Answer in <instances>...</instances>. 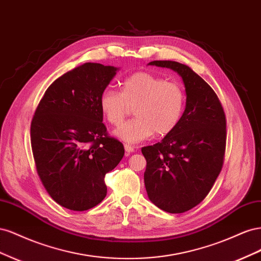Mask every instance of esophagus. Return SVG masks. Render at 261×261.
<instances>
[{"label":"esophagus","instance_id":"obj_1","mask_svg":"<svg viewBox=\"0 0 261 261\" xmlns=\"http://www.w3.org/2000/svg\"><path fill=\"white\" fill-rule=\"evenodd\" d=\"M124 148H125V151H126V153H127V154H129V153L135 151V148L132 147L130 145H125Z\"/></svg>","mask_w":261,"mask_h":261}]
</instances>
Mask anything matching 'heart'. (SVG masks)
I'll return each instance as SVG.
<instances>
[{
    "label": "heart",
    "mask_w": 261,
    "mask_h": 261,
    "mask_svg": "<svg viewBox=\"0 0 261 261\" xmlns=\"http://www.w3.org/2000/svg\"><path fill=\"white\" fill-rule=\"evenodd\" d=\"M185 91L177 82L148 72L126 77L121 92L106 88L99 98V107L111 125L123 122L134 107L135 118L122 124L114 135L125 143L136 144L151 137L165 136L178 125L185 108Z\"/></svg>",
    "instance_id": "obj_1"
}]
</instances>
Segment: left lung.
I'll use <instances>...</instances> for the list:
<instances>
[{
  "mask_svg": "<svg viewBox=\"0 0 261 261\" xmlns=\"http://www.w3.org/2000/svg\"><path fill=\"white\" fill-rule=\"evenodd\" d=\"M148 65L173 69L185 86V111L176 128L161 143L141 148L149 199L164 211L183 213L204 199L222 169L225 114L216 92L191 67L174 61Z\"/></svg>",
  "mask_w": 261,
  "mask_h": 261,
  "instance_id": "1",
  "label": "left lung"
}]
</instances>
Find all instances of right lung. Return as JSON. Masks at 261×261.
I'll use <instances>...</instances> for the list:
<instances>
[{"mask_svg":"<svg viewBox=\"0 0 261 261\" xmlns=\"http://www.w3.org/2000/svg\"><path fill=\"white\" fill-rule=\"evenodd\" d=\"M120 68L85 63L54 81L31 121L38 175L54 201L74 211L105 199V176L120 163L123 144L108 136L99 98Z\"/></svg>","mask_w":261,"mask_h":261,"instance_id":"add662e5","label":"right lung"}]
</instances>
